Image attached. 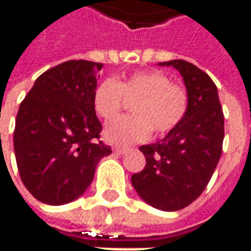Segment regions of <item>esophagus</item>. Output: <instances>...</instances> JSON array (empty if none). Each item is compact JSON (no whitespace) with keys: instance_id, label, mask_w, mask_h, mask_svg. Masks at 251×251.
I'll list each match as a JSON object with an SVG mask.
<instances>
[{"instance_id":"1","label":"esophagus","mask_w":251,"mask_h":251,"mask_svg":"<svg viewBox=\"0 0 251 251\" xmlns=\"http://www.w3.org/2000/svg\"><path fill=\"white\" fill-rule=\"evenodd\" d=\"M113 151H114L115 153H118V154H125V153L127 152V149H126V148H121V147H114L113 148Z\"/></svg>"}]
</instances>
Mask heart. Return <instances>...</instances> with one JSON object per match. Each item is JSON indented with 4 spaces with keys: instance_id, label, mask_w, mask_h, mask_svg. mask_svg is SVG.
<instances>
[{
    "instance_id": "obj_1",
    "label": "heart",
    "mask_w": 251,
    "mask_h": 251,
    "mask_svg": "<svg viewBox=\"0 0 251 251\" xmlns=\"http://www.w3.org/2000/svg\"><path fill=\"white\" fill-rule=\"evenodd\" d=\"M125 100L133 102L130 117L113 121L104 127V140L115 145L141 142L154 134L168 133L183 121L188 110V93L171 82L161 71L133 74L125 80L106 79L94 91V110L99 118L114 120Z\"/></svg>"
}]
</instances>
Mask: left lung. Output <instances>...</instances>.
Wrapping results in <instances>:
<instances>
[{
    "label": "left lung",
    "instance_id": "8db88e82",
    "mask_svg": "<svg viewBox=\"0 0 251 251\" xmlns=\"http://www.w3.org/2000/svg\"><path fill=\"white\" fill-rule=\"evenodd\" d=\"M158 66L180 72L188 93V110L163 140L140 148L147 165L131 176V184L149 205L177 211L198 199L208 184L222 154L225 117L218 88L205 72L185 60Z\"/></svg>",
    "mask_w": 251,
    "mask_h": 251
}]
</instances>
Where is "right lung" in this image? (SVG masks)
Returning <instances> with one entry per match:
<instances>
[{"label": "right lung", "instance_id": "obj_1", "mask_svg": "<svg viewBox=\"0 0 251 251\" xmlns=\"http://www.w3.org/2000/svg\"><path fill=\"white\" fill-rule=\"evenodd\" d=\"M103 64L70 60L36 79L20 104L14 154L23 183L41 203L67 204L91 184L111 148L98 141L102 125L94 91Z\"/></svg>", "mask_w": 251, "mask_h": 251}]
</instances>
